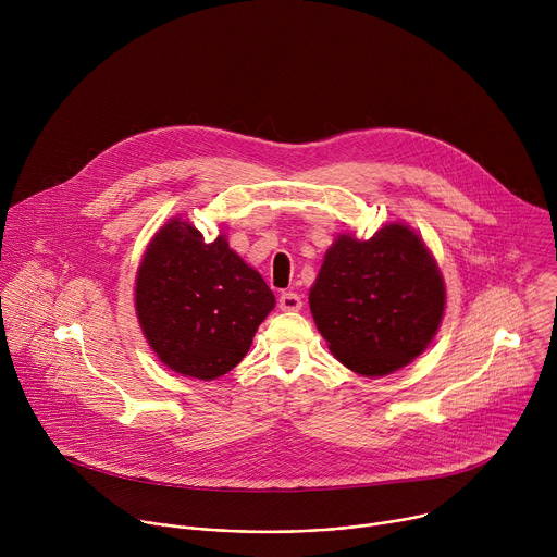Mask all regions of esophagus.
Masks as SVG:
<instances>
[{
  "label": "esophagus",
  "mask_w": 557,
  "mask_h": 557,
  "mask_svg": "<svg viewBox=\"0 0 557 557\" xmlns=\"http://www.w3.org/2000/svg\"><path fill=\"white\" fill-rule=\"evenodd\" d=\"M277 301H280V308H282V310H299V308H301V297H299L297 293H293V290L282 293Z\"/></svg>",
  "instance_id": "1"
}]
</instances>
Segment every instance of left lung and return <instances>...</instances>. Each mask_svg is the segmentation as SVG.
I'll list each match as a JSON object with an SVG mask.
<instances>
[{
  "label": "left lung",
  "mask_w": 557,
  "mask_h": 557,
  "mask_svg": "<svg viewBox=\"0 0 557 557\" xmlns=\"http://www.w3.org/2000/svg\"><path fill=\"white\" fill-rule=\"evenodd\" d=\"M308 301L331 352L363 376H383L428 348L445 286L421 237L406 224H385L370 240L339 235Z\"/></svg>",
  "instance_id": "1"
}]
</instances>
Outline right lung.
<instances>
[{"label": "right lung", "mask_w": 557, "mask_h": 557, "mask_svg": "<svg viewBox=\"0 0 557 557\" xmlns=\"http://www.w3.org/2000/svg\"><path fill=\"white\" fill-rule=\"evenodd\" d=\"M275 297L222 235L170 220L153 235L136 277L140 329L168 368L202 381L245 359Z\"/></svg>", "instance_id": "obj_1"}]
</instances>
